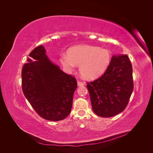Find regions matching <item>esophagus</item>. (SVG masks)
Masks as SVG:
<instances>
[{"label": "esophagus", "instance_id": "1", "mask_svg": "<svg viewBox=\"0 0 153 153\" xmlns=\"http://www.w3.org/2000/svg\"><path fill=\"white\" fill-rule=\"evenodd\" d=\"M77 85H78V87H82V86H84L85 85V84H84V83L80 82V81H78L77 82Z\"/></svg>", "mask_w": 153, "mask_h": 153}]
</instances>
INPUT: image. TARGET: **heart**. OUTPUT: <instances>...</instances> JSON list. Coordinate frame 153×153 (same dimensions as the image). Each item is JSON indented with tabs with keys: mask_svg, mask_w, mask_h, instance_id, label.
I'll return each mask as SVG.
<instances>
[{
	"mask_svg": "<svg viewBox=\"0 0 153 153\" xmlns=\"http://www.w3.org/2000/svg\"><path fill=\"white\" fill-rule=\"evenodd\" d=\"M112 59L108 49L97 46L80 45L69 48L60 58L62 66L71 71L79 66L81 75L87 80H94L107 70Z\"/></svg>",
	"mask_w": 153,
	"mask_h": 153,
	"instance_id": "obj_1",
	"label": "heart"
}]
</instances>
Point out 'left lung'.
Segmentation results:
<instances>
[{
  "mask_svg": "<svg viewBox=\"0 0 153 153\" xmlns=\"http://www.w3.org/2000/svg\"><path fill=\"white\" fill-rule=\"evenodd\" d=\"M133 69L126 55H114L110 66L98 79L87 85L94 112L111 117L122 112L133 90Z\"/></svg>",
  "mask_w": 153,
  "mask_h": 153,
  "instance_id": "left-lung-1",
  "label": "left lung"
}]
</instances>
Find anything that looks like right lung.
Masks as SVG:
<instances>
[{
    "label": "right lung",
    "mask_w": 153,
    "mask_h": 153,
    "mask_svg": "<svg viewBox=\"0 0 153 153\" xmlns=\"http://www.w3.org/2000/svg\"><path fill=\"white\" fill-rule=\"evenodd\" d=\"M22 71L24 94L39 115L51 121L64 119L70 114L75 78L50 61L40 45L32 51Z\"/></svg>",
    "instance_id": "obj_1"
}]
</instances>
